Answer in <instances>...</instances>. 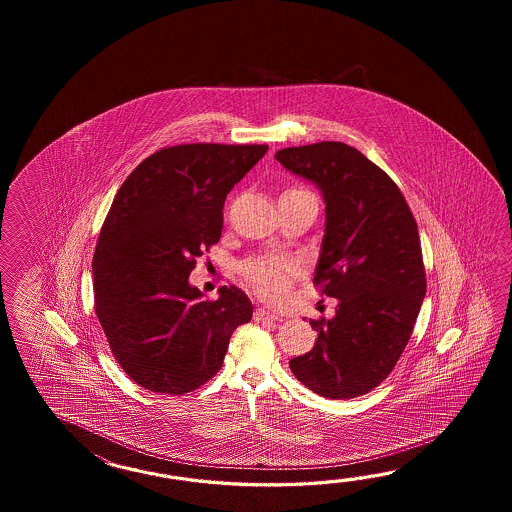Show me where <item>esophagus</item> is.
Returning <instances> with one entry per match:
<instances>
[{
    "mask_svg": "<svg viewBox=\"0 0 512 512\" xmlns=\"http://www.w3.org/2000/svg\"><path fill=\"white\" fill-rule=\"evenodd\" d=\"M254 320L256 322H278L280 320V316L276 315V313H272L269 309H256V313H254Z\"/></svg>",
    "mask_w": 512,
    "mask_h": 512,
    "instance_id": "1",
    "label": "esophagus"
}]
</instances>
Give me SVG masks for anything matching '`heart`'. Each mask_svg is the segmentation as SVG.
<instances>
[{
    "label": "heart",
    "instance_id": "heart-1",
    "mask_svg": "<svg viewBox=\"0 0 512 512\" xmlns=\"http://www.w3.org/2000/svg\"><path fill=\"white\" fill-rule=\"evenodd\" d=\"M298 260L287 254L256 256L241 265V274L252 287L269 300H280L291 287Z\"/></svg>",
    "mask_w": 512,
    "mask_h": 512
}]
</instances>
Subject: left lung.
Returning a JSON list of instances; mask_svg holds the SVG:
<instances>
[{
	"instance_id": "left-lung-1",
	"label": "left lung",
	"mask_w": 512,
	"mask_h": 512,
	"mask_svg": "<svg viewBox=\"0 0 512 512\" xmlns=\"http://www.w3.org/2000/svg\"><path fill=\"white\" fill-rule=\"evenodd\" d=\"M274 157L324 194L326 236L313 285L338 298L335 318L309 320L315 348L289 366L322 397H359L392 373L425 298L414 214L392 177L344 142L283 148Z\"/></svg>"
}]
</instances>
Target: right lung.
<instances>
[{"label": "right lung", "instance_id": "obj_1", "mask_svg": "<svg viewBox=\"0 0 512 512\" xmlns=\"http://www.w3.org/2000/svg\"><path fill=\"white\" fill-rule=\"evenodd\" d=\"M267 150L218 142L161 148L113 199L93 256L95 313L113 357L144 390L194 392L221 370L234 329L251 322L241 289L223 285L208 302L188 276L221 238L232 186Z\"/></svg>", "mask_w": 512, "mask_h": 512}]
</instances>
